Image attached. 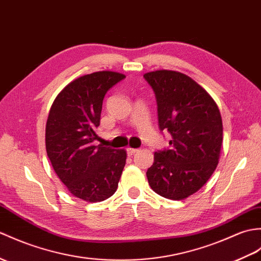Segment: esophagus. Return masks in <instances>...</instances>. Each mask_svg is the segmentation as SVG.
Returning <instances> with one entry per match:
<instances>
[{
	"label": "esophagus",
	"instance_id": "1",
	"mask_svg": "<svg viewBox=\"0 0 261 261\" xmlns=\"http://www.w3.org/2000/svg\"><path fill=\"white\" fill-rule=\"evenodd\" d=\"M136 152H138V149H133V148L126 149V153H128V155H133Z\"/></svg>",
	"mask_w": 261,
	"mask_h": 261
}]
</instances>
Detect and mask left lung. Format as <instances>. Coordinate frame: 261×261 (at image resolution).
I'll list each match as a JSON object with an SVG mask.
<instances>
[{"label": "left lung", "mask_w": 261, "mask_h": 261, "mask_svg": "<svg viewBox=\"0 0 261 261\" xmlns=\"http://www.w3.org/2000/svg\"><path fill=\"white\" fill-rule=\"evenodd\" d=\"M155 94L160 131L172 137L170 148L154 152L147 171L161 197L182 200L213 175L222 144V120L216 102L191 77L160 70L143 75Z\"/></svg>", "instance_id": "left-lung-1"}]
</instances>
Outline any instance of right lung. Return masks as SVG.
<instances>
[{"label": "right lung", "mask_w": 261, "mask_h": 261, "mask_svg": "<svg viewBox=\"0 0 261 261\" xmlns=\"http://www.w3.org/2000/svg\"><path fill=\"white\" fill-rule=\"evenodd\" d=\"M125 75L100 71L75 79L54 100L45 126V147L54 171L68 190L88 202L117 191L126 152L94 145L106 93Z\"/></svg>", "instance_id": "1"}]
</instances>
